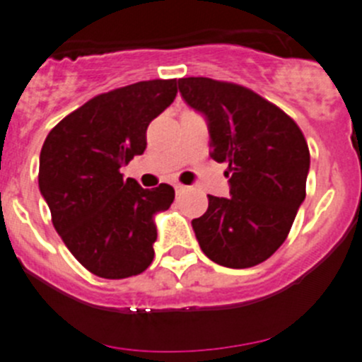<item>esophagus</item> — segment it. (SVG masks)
<instances>
[{
  "label": "esophagus",
  "mask_w": 362,
  "mask_h": 362,
  "mask_svg": "<svg viewBox=\"0 0 362 362\" xmlns=\"http://www.w3.org/2000/svg\"><path fill=\"white\" fill-rule=\"evenodd\" d=\"M184 191H185V185L175 184V192H177V194H180V192H184Z\"/></svg>",
  "instance_id": "34e87169"
}]
</instances>
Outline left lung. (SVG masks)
I'll use <instances>...</instances> for the list:
<instances>
[{"instance_id": "8db88e82", "label": "left lung", "mask_w": 362, "mask_h": 362, "mask_svg": "<svg viewBox=\"0 0 362 362\" xmlns=\"http://www.w3.org/2000/svg\"><path fill=\"white\" fill-rule=\"evenodd\" d=\"M178 89L206 120L210 158L228 164L231 198L208 194V210L191 222L196 240L226 268L259 264L286 242L305 202V136L287 113L242 86L189 76Z\"/></svg>"}]
</instances>
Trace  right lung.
Here are the masks:
<instances>
[{"label": "right lung", "instance_id": "add662e5", "mask_svg": "<svg viewBox=\"0 0 362 362\" xmlns=\"http://www.w3.org/2000/svg\"><path fill=\"white\" fill-rule=\"evenodd\" d=\"M175 96V78L131 83L87 101L45 138L40 192L64 245L101 279L138 275L154 259L156 215L170 208L175 191L140 187L120 168L144 154L148 124Z\"/></svg>", "mask_w": 362, "mask_h": 362}]
</instances>
